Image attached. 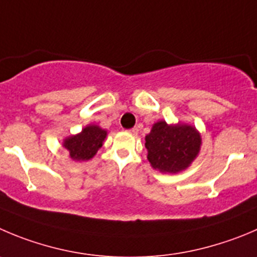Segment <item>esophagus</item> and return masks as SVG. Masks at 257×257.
<instances>
[{
	"instance_id": "34e87169",
	"label": "esophagus",
	"mask_w": 257,
	"mask_h": 257,
	"mask_svg": "<svg viewBox=\"0 0 257 257\" xmlns=\"http://www.w3.org/2000/svg\"><path fill=\"white\" fill-rule=\"evenodd\" d=\"M127 133L133 134V135H138L139 128H138V127H133V128H130V130H127Z\"/></svg>"
}]
</instances>
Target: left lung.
I'll list each match as a JSON object with an SVG mask.
<instances>
[{"mask_svg":"<svg viewBox=\"0 0 257 257\" xmlns=\"http://www.w3.org/2000/svg\"><path fill=\"white\" fill-rule=\"evenodd\" d=\"M148 160L154 169L163 173H178L189 167L199 153L200 136L188 124L169 126L159 121L145 138Z\"/></svg>","mask_w":257,"mask_h":257,"instance_id":"left-lung-1","label":"left lung"}]
</instances>
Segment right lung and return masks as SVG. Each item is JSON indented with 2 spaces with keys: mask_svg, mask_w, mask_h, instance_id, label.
Wrapping results in <instances>:
<instances>
[{
  "mask_svg": "<svg viewBox=\"0 0 257 257\" xmlns=\"http://www.w3.org/2000/svg\"><path fill=\"white\" fill-rule=\"evenodd\" d=\"M107 133L98 126H87L78 135L68 138L64 141V148L69 151L73 160H89L96 155L97 150L102 146Z\"/></svg>",
  "mask_w": 257,
  "mask_h": 257,
  "instance_id": "right-lung-1",
  "label": "right lung"
}]
</instances>
